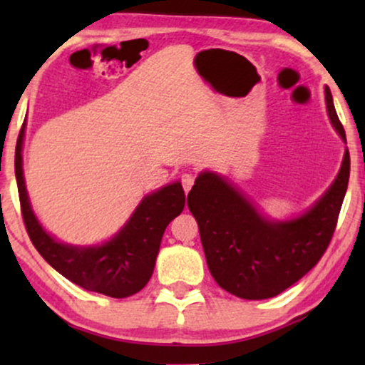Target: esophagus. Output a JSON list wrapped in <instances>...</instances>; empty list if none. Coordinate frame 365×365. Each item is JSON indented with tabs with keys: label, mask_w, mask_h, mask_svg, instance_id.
<instances>
[{
	"label": "esophagus",
	"mask_w": 365,
	"mask_h": 365,
	"mask_svg": "<svg viewBox=\"0 0 365 365\" xmlns=\"http://www.w3.org/2000/svg\"><path fill=\"white\" fill-rule=\"evenodd\" d=\"M181 184H182L184 191L189 192V189H191L192 184H194V176H192V174L191 173L182 174V176H181Z\"/></svg>",
	"instance_id": "esophagus-1"
}]
</instances>
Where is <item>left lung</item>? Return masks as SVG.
Returning <instances> with one entry per match:
<instances>
[{"label": "left lung", "mask_w": 365, "mask_h": 365, "mask_svg": "<svg viewBox=\"0 0 365 365\" xmlns=\"http://www.w3.org/2000/svg\"><path fill=\"white\" fill-rule=\"evenodd\" d=\"M332 126L346 141L332 94L326 88ZM351 156L346 149L336 181L301 217L272 222L214 173H201L187 194L214 281L241 299L277 296L311 271L324 256L346 196Z\"/></svg>", "instance_id": "8db88e82"}]
</instances>
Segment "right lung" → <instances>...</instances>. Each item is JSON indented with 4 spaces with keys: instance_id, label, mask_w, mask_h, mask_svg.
<instances>
[{
    "instance_id": "1",
    "label": "right lung",
    "mask_w": 365,
    "mask_h": 365,
    "mask_svg": "<svg viewBox=\"0 0 365 365\" xmlns=\"http://www.w3.org/2000/svg\"><path fill=\"white\" fill-rule=\"evenodd\" d=\"M23 138L24 123L16 141L14 174L24 226L36 251L61 276L86 291L116 299L141 291L153 276L168 224L182 212L186 204L181 182L169 184L144 197L126 226L103 246H69L49 236L29 206L23 178Z\"/></svg>"
}]
</instances>
